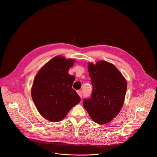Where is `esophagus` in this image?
I'll return each mask as SVG.
<instances>
[{"label":"esophagus","mask_w":157,"mask_h":157,"mask_svg":"<svg viewBox=\"0 0 157 157\" xmlns=\"http://www.w3.org/2000/svg\"><path fill=\"white\" fill-rule=\"evenodd\" d=\"M77 93H78V94L80 96V98H82V92H81V91H79V90H78V91H77Z\"/></svg>","instance_id":"34e87169"}]
</instances>
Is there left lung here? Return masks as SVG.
<instances>
[{"instance_id": "obj_1", "label": "left lung", "mask_w": 157, "mask_h": 157, "mask_svg": "<svg viewBox=\"0 0 157 157\" xmlns=\"http://www.w3.org/2000/svg\"><path fill=\"white\" fill-rule=\"evenodd\" d=\"M89 76L93 85L89 99L83 105L96 123L105 124L116 117L121 111L127 91V81L112 63L105 61L88 64Z\"/></svg>"}]
</instances>
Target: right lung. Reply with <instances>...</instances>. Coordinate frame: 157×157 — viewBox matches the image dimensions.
<instances>
[{
	"label": "right lung",
	"mask_w": 157,
	"mask_h": 157,
	"mask_svg": "<svg viewBox=\"0 0 157 157\" xmlns=\"http://www.w3.org/2000/svg\"><path fill=\"white\" fill-rule=\"evenodd\" d=\"M75 60L56 56L36 74L32 87V97L39 113L51 122L64 118L81 98L72 86L75 77L68 73Z\"/></svg>",
	"instance_id": "add662e5"
}]
</instances>
